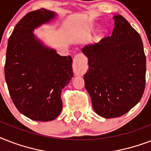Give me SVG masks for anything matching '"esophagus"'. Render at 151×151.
Instances as JSON below:
<instances>
[{
  "mask_svg": "<svg viewBox=\"0 0 151 151\" xmlns=\"http://www.w3.org/2000/svg\"><path fill=\"white\" fill-rule=\"evenodd\" d=\"M81 55H76L73 58V73L78 76L83 75L86 70L85 65L81 61Z\"/></svg>",
  "mask_w": 151,
  "mask_h": 151,
  "instance_id": "34e87169",
  "label": "esophagus"
}]
</instances>
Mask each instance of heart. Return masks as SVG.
Returning <instances> with one entry per match:
<instances>
[{
    "label": "heart",
    "mask_w": 151,
    "mask_h": 151,
    "mask_svg": "<svg viewBox=\"0 0 151 151\" xmlns=\"http://www.w3.org/2000/svg\"><path fill=\"white\" fill-rule=\"evenodd\" d=\"M106 33V29L104 28L99 29L95 34V40L96 41H99L100 40H102L105 37Z\"/></svg>",
    "instance_id": "1"
}]
</instances>
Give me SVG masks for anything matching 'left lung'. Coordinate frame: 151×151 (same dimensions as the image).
I'll return each instance as SVG.
<instances>
[{
  "label": "left lung",
  "mask_w": 151,
  "mask_h": 151,
  "mask_svg": "<svg viewBox=\"0 0 151 151\" xmlns=\"http://www.w3.org/2000/svg\"><path fill=\"white\" fill-rule=\"evenodd\" d=\"M114 19L111 36L82 48L88 59L85 88L95 112L105 118L129 112L140 101L146 85V55L140 35L121 15Z\"/></svg>",
  "instance_id": "1"
}]
</instances>
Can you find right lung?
Masks as SVG:
<instances>
[{
	"label": "right lung",
	"instance_id": "1",
	"mask_svg": "<svg viewBox=\"0 0 151 151\" xmlns=\"http://www.w3.org/2000/svg\"><path fill=\"white\" fill-rule=\"evenodd\" d=\"M55 15L45 8L27 14L13 29L6 52L4 76L11 98L21 114L38 122L60 114L62 89L73 76L70 55H59L33 33Z\"/></svg>",
	"mask_w": 151,
	"mask_h": 151
}]
</instances>
